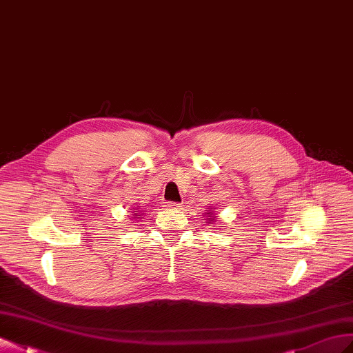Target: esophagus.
<instances>
[{"mask_svg": "<svg viewBox=\"0 0 353 353\" xmlns=\"http://www.w3.org/2000/svg\"><path fill=\"white\" fill-rule=\"evenodd\" d=\"M166 206L169 210H181V203L178 202H166Z\"/></svg>", "mask_w": 353, "mask_h": 353, "instance_id": "esophagus-1", "label": "esophagus"}]
</instances>
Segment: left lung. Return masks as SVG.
<instances>
[{
  "label": "left lung",
  "instance_id": "1",
  "mask_svg": "<svg viewBox=\"0 0 353 353\" xmlns=\"http://www.w3.org/2000/svg\"><path fill=\"white\" fill-rule=\"evenodd\" d=\"M211 210H212V208H211ZM206 217H208V221H206V223H208V225L212 226V223L216 221V216H214L212 212H206Z\"/></svg>",
  "mask_w": 353,
  "mask_h": 353
}]
</instances>
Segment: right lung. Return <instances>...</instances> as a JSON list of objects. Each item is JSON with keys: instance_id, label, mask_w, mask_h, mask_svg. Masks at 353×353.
Here are the masks:
<instances>
[{"instance_id": "add662e5", "label": "right lung", "mask_w": 353, "mask_h": 353, "mask_svg": "<svg viewBox=\"0 0 353 353\" xmlns=\"http://www.w3.org/2000/svg\"><path fill=\"white\" fill-rule=\"evenodd\" d=\"M137 212H139V210H136V211H134V216H137Z\"/></svg>"}]
</instances>
